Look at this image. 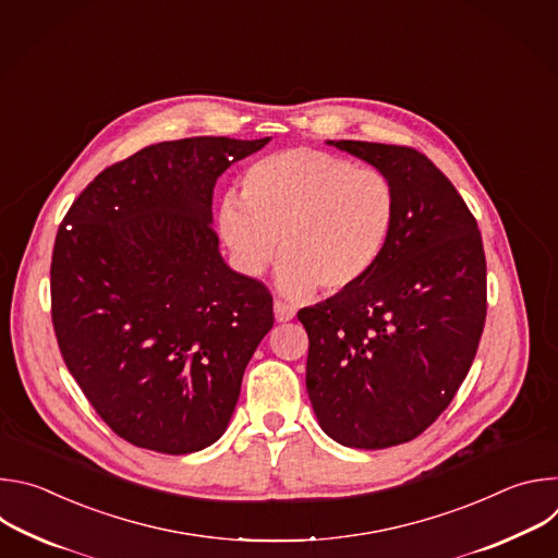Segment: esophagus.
Listing matches in <instances>:
<instances>
[{
  "mask_svg": "<svg viewBox=\"0 0 558 558\" xmlns=\"http://www.w3.org/2000/svg\"><path fill=\"white\" fill-rule=\"evenodd\" d=\"M274 315H276V323H289V320H293V317H295V308L284 304V302H280V300H276L274 302Z\"/></svg>",
  "mask_w": 558,
  "mask_h": 558,
  "instance_id": "esophagus-1",
  "label": "esophagus"
}]
</instances>
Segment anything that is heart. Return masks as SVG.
Here are the masks:
<instances>
[{"label": "heart", "instance_id": "obj_1", "mask_svg": "<svg viewBox=\"0 0 558 558\" xmlns=\"http://www.w3.org/2000/svg\"><path fill=\"white\" fill-rule=\"evenodd\" d=\"M218 233L235 267L260 276L278 254V291L302 300L338 293L381 260L397 222L390 179L347 156L293 147L247 168L241 196L218 205Z\"/></svg>", "mask_w": 558, "mask_h": 558}]
</instances>
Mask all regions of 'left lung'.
<instances>
[{
	"label": "left lung",
	"instance_id": "left-lung-1",
	"mask_svg": "<svg viewBox=\"0 0 558 558\" xmlns=\"http://www.w3.org/2000/svg\"><path fill=\"white\" fill-rule=\"evenodd\" d=\"M384 172L397 222L355 287L298 311L306 390L320 428L379 450L422 435L452 402L486 323V256L452 183L413 147L327 141Z\"/></svg>",
	"mask_w": 558,
	"mask_h": 558
}]
</instances>
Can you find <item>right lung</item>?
Here are the masks:
<instances>
[{"mask_svg": "<svg viewBox=\"0 0 558 558\" xmlns=\"http://www.w3.org/2000/svg\"><path fill=\"white\" fill-rule=\"evenodd\" d=\"M271 136L163 141L104 170L68 209L50 265L63 362L125 441L190 454L220 439L274 327L267 287L222 260L218 177Z\"/></svg>", "mask_w": 558, "mask_h": 558, "instance_id": "obj_1", "label": "right lung"}]
</instances>
